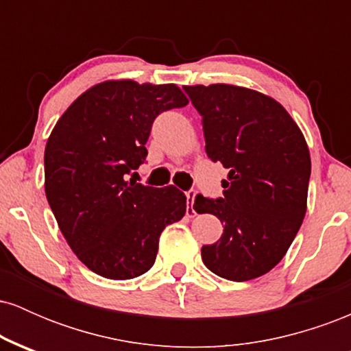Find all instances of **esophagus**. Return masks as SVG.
<instances>
[{"label": "esophagus", "mask_w": 351, "mask_h": 351, "mask_svg": "<svg viewBox=\"0 0 351 351\" xmlns=\"http://www.w3.org/2000/svg\"><path fill=\"white\" fill-rule=\"evenodd\" d=\"M195 198H196V191L191 189V191L186 193V199H188V211L196 215V209H195Z\"/></svg>", "instance_id": "34e87169"}]
</instances>
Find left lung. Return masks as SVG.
I'll list each match as a JSON object with an SVG mask.
<instances>
[{"label": "left lung", "instance_id": "left-lung-1", "mask_svg": "<svg viewBox=\"0 0 351 351\" xmlns=\"http://www.w3.org/2000/svg\"><path fill=\"white\" fill-rule=\"evenodd\" d=\"M184 90L203 115L208 156L229 170L224 198L195 199L196 213L215 215L224 228L201 257L223 279L252 280L280 263L304 221L307 142L291 114L263 92L231 84Z\"/></svg>", "mask_w": 351, "mask_h": 351}]
</instances>
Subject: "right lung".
I'll use <instances>...</instances> for the list:
<instances>
[{
	"label": "right lung",
	"mask_w": 351,
	"mask_h": 351,
	"mask_svg": "<svg viewBox=\"0 0 351 351\" xmlns=\"http://www.w3.org/2000/svg\"><path fill=\"white\" fill-rule=\"evenodd\" d=\"M188 104L175 84L104 80L60 115L44 150V189L58 226L84 265L106 279L142 276L160 234L186 213L178 188L128 180L147 156L155 117Z\"/></svg>",
	"instance_id": "right-lung-1"
}]
</instances>
